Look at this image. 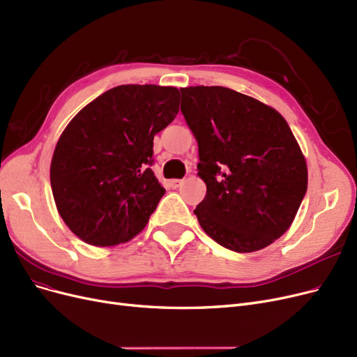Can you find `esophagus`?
Segmentation results:
<instances>
[{
	"label": "esophagus",
	"instance_id": "1",
	"mask_svg": "<svg viewBox=\"0 0 357 357\" xmlns=\"http://www.w3.org/2000/svg\"><path fill=\"white\" fill-rule=\"evenodd\" d=\"M181 183H182L181 179H170V181H169V187H170V188H178V187L181 185Z\"/></svg>",
	"mask_w": 357,
	"mask_h": 357
}]
</instances>
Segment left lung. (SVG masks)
Listing matches in <instances>:
<instances>
[{
	"mask_svg": "<svg viewBox=\"0 0 357 357\" xmlns=\"http://www.w3.org/2000/svg\"><path fill=\"white\" fill-rule=\"evenodd\" d=\"M181 112L199 144L204 232L236 253L265 248L289 228L307 191V167L285 119L223 86L181 88Z\"/></svg>",
	"mask_w": 357,
	"mask_h": 357,
	"instance_id": "obj_1",
	"label": "left lung"
}]
</instances>
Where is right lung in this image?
Wrapping results in <instances>:
<instances>
[{"label":"right lung","instance_id":"right-lung-1","mask_svg":"<svg viewBox=\"0 0 357 357\" xmlns=\"http://www.w3.org/2000/svg\"><path fill=\"white\" fill-rule=\"evenodd\" d=\"M174 86L121 85L66 126L50 179L59 213L82 241L110 247L141 232L166 192L150 166L153 139L179 112Z\"/></svg>","mask_w":357,"mask_h":357}]
</instances>
